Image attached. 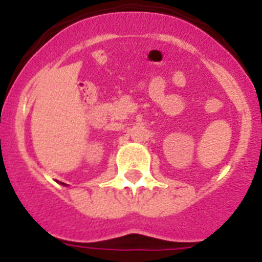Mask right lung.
I'll list each match as a JSON object with an SVG mask.
<instances>
[{
    "label": "right lung",
    "mask_w": 262,
    "mask_h": 262,
    "mask_svg": "<svg viewBox=\"0 0 262 262\" xmlns=\"http://www.w3.org/2000/svg\"><path fill=\"white\" fill-rule=\"evenodd\" d=\"M62 185H64V184H62Z\"/></svg>",
    "instance_id": "right-lung-1"
}]
</instances>
